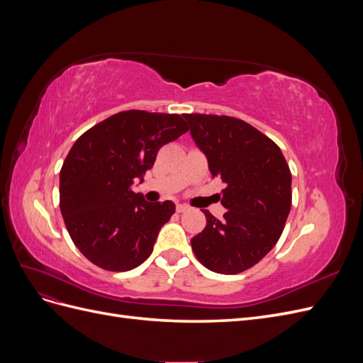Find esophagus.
<instances>
[{"label": "esophagus", "mask_w": 363, "mask_h": 363, "mask_svg": "<svg viewBox=\"0 0 363 363\" xmlns=\"http://www.w3.org/2000/svg\"><path fill=\"white\" fill-rule=\"evenodd\" d=\"M189 208V206H186V204H177V207H175V211H177L179 213H183V212H186Z\"/></svg>", "instance_id": "obj_1"}]
</instances>
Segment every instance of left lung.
<instances>
[{"mask_svg":"<svg viewBox=\"0 0 363 363\" xmlns=\"http://www.w3.org/2000/svg\"><path fill=\"white\" fill-rule=\"evenodd\" d=\"M191 136L213 177L225 183L219 221L204 211L206 227L191 239L203 265L239 274L277 244L291 211V171L281 150L257 128L232 116L186 113Z\"/></svg>","mask_w":363,"mask_h":363,"instance_id":"obj_1","label":"left lung"}]
</instances>
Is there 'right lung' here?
<instances>
[{"instance_id":"add662e5","label":"right lung","mask_w":363,"mask_h":363,"mask_svg":"<svg viewBox=\"0 0 363 363\" xmlns=\"http://www.w3.org/2000/svg\"><path fill=\"white\" fill-rule=\"evenodd\" d=\"M186 131L180 115L127 111L75 140L60 169V212L72 242L96 267L130 271L150 257L175 204L150 203L131 188Z\"/></svg>"}]
</instances>
